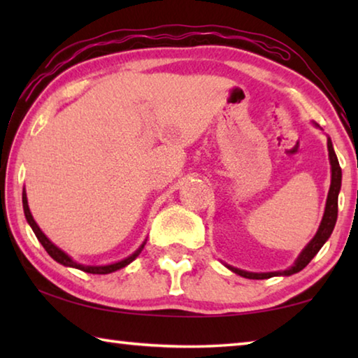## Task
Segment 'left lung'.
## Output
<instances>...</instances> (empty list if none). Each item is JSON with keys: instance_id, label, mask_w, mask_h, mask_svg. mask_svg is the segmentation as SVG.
<instances>
[{"instance_id": "1", "label": "left lung", "mask_w": 358, "mask_h": 358, "mask_svg": "<svg viewBox=\"0 0 358 358\" xmlns=\"http://www.w3.org/2000/svg\"><path fill=\"white\" fill-rule=\"evenodd\" d=\"M327 147H329V156H330V164H331V185H330V191L329 196H327V205H325V213L322 217V222H320L317 234L314 235V238L308 243V246L305 250L301 251V254L296 259V262L294 264V266H290L289 270L284 271H273V273H250V271H243L238 268H232L229 266L230 270L235 271V273L248 278V280H266V278L271 276H278V275H294L299 273L300 270L305 268V266L311 262V259L316 256L319 252L320 248L324 246V243L333 232V227L336 224V217H338V192L341 189V167H339L338 157L335 155V150H333L331 141L329 138L327 141Z\"/></svg>"}]
</instances>
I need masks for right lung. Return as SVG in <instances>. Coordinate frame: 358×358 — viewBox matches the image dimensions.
I'll return each instance as SVG.
<instances>
[{
  "label": "right lung",
  "instance_id": "1",
  "mask_svg": "<svg viewBox=\"0 0 358 358\" xmlns=\"http://www.w3.org/2000/svg\"><path fill=\"white\" fill-rule=\"evenodd\" d=\"M22 201H23V211H25V216H27V221H28V224L29 226H31V229H33V232L36 234V237H38V240L41 241V245L45 248V251L48 252V256H50L52 259H55L57 262H59V264H63V265H66V266H74V268H78V270H82V271H85V273H93V275H107V273H112V271H117V270H120V268H123V266H126L128 264H131L132 260H134L138 254H141V251H142V248H143V245L138 248V250L132 254V256H129L128 259H124V260H120V262H117V264H112V265H104V266H92V265H80V264H77V262H74V260H72L68 254L66 252H63L62 250H59V248H57L55 245L52 243L50 240H48L44 234H42V230L39 229V226L38 224H36V221L33 220V216H31V213H29V208H28V201H27V194H25V191H23V196H22Z\"/></svg>",
  "mask_w": 358,
  "mask_h": 358
}]
</instances>
